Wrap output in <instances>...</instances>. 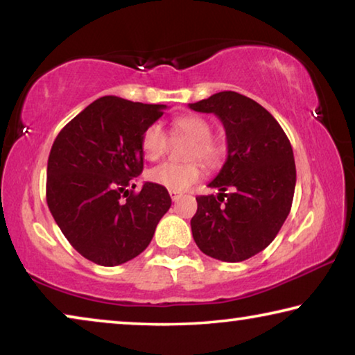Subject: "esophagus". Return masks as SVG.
Listing matches in <instances>:
<instances>
[{
    "label": "esophagus",
    "mask_w": 355,
    "mask_h": 355,
    "mask_svg": "<svg viewBox=\"0 0 355 355\" xmlns=\"http://www.w3.org/2000/svg\"><path fill=\"white\" fill-rule=\"evenodd\" d=\"M169 194H171V197H172V200H173V202H177V200L182 199V192H177V191H169Z\"/></svg>",
    "instance_id": "34e87169"
}]
</instances>
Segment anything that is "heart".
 Listing matches in <instances>:
<instances>
[{"instance_id": "1", "label": "heart", "mask_w": 355, "mask_h": 355, "mask_svg": "<svg viewBox=\"0 0 355 355\" xmlns=\"http://www.w3.org/2000/svg\"><path fill=\"white\" fill-rule=\"evenodd\" d=\"M213 127L205 117L197 116V114H184L173 120V135L188 136L192 139V146L189 148L188 156L191 159L200 158L207 164L219 163L222 156V146L211 136ZM169 135L163 128V125L155 122L150 123L144 130L141 137L142 152L148 159H158L164 156L169 150ZM203 175L202 164L199 161H191V163L178 164V163H163L155 166L148 171V180L155 184L163 186L169 191L182 192L188 189L191 184L199 182Z\"/></svg>"}]
</instances>
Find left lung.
<instances>
[{
    "mask_svg": "<svg viewBox=\"0 0 355 355\" xmlns=\"http://www.w3.org/2000/svg\"><path fill=\"white\" fill-rule=\"evenodd\" d=\"M189 107L218 116L227 136V159L208 184L220 192L218 199L196 197L192 236L208 257L244 261L274 241L290 214L296 188L290 139L271 112L238 92L214 94ZM228 187L234 192L225 195Z\"/></svg>",
    "mask_w": 355,
    "mask_h": 355,
    "instance_id": "1",
    "label": "left lung"
}]
</instances>
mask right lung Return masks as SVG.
Listing matches in <instances>:
<instances>
[{
  "mask_svg": "<svg viewBox=\"0 0 355 355\" xmlns=\"http://www.w3.org/2000/svg\"><path fill=\"white\" fill-rule=\"evenodd\" d=\"M164 110L106 95L84 107L53 142L48 208L73 249L100 266H117L146 250L172 205L163 186L146 182L139 192L128 189L144 169V130Z\"/></svg>",
  "mask_w": 355,
  "mask_h": 355,
  "instance_id": "right-lung-1",
  "label": "right lung"
}]
</instances>
